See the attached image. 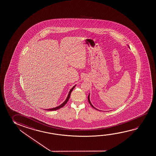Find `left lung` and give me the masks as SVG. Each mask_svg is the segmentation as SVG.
Returning a JSON list of instances; mask_svg holds the SVG:
<instances>
[{"mask_svg":"<svg viewBox=\"0 0 156 156\" xmlns=\"http://www.w3.org/2000/svg\"><path fill=\"white\" fill-rule=\"evenodd\" d=\"M88 102H89V104L91 105V106H92L93 108H94V109H97V110H98V109L95 108V107H94L93 106V105H92V104H91V102H90V99H89V95H88ZM98 111H100V110H98Z\"/></svg>","mask_w":156,"mask_h":156,"instance_id":"1","label":"left lung"}]
</instances>
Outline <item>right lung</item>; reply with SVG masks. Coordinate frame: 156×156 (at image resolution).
<instances>
[{
	"instance_id": "add662e5",
	"label": "right lung",
	"mask_w": 156,
	"mask_h": 156,
	"mask_svg": "<svg viewBox=\"0 0 156 156\" xmlns=\"http://www.w3.org/2000/svg\"><path fill=\"white\" fill-rule=\"evenodd\" d=\"M76 86V85H75L73 87V88H72V89H70V90L69 93V94H68V97H67V99L66 100L64 101V102L63 103V104H61V105H59V106L56 107H55V108H53L51 109H47V111H55V110H57V109H60L61 108H62L64 106V105H66V104H67V102L68 101V100H69V99L70 97V94H71V93H72V91H73V89Z\"/></svg>"
}]
</instances>
